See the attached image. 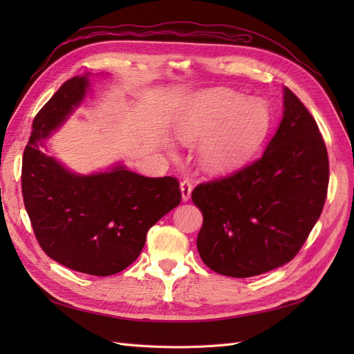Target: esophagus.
<instances>
[{
    "mask_svg": "<svg viewBox=\"0 0 354 354\" xmlns=\"http://www.w3.org/2000/svg\"><path fill=\"white\" fill-rule=\"evenodd\" d=\"M192 189H194V186H192V181H189V180H183V181H181V183H180L181 199H183V202H186V201L190 199Z\"/></svg>",
    "mask_w": 354,
    "mask_h": 354,
    "instance_id": "esophagus-1",
    "label": "esophagus"
}]
</instances>
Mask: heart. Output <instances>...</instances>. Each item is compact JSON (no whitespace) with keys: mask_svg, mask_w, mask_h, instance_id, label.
<instances>
[{"mask_svg":"<svg viewBox=\"0 0 354 354\" xmlns=\"http://www.w3.org/2000/svg\"><path fill=\"white\" fill-rule=\"evenodd\" d=\"M270 130V112L263 103L233 93H216L190 106L176 124L181 143L203 142L199 162L209 173L238 169L257 153ZM173 155V151H169Z\"/></svg>","mask_w":354,"mask_h":354,"instance_id":"obj_1","label":"heart"}]
</instances>
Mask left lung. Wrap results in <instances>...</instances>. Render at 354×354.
Wrapping results in <instances>:
<instances>
[{"label":"left lung","instance_id":"8db88e82","mask_svg":"<svg viewBox=\"0 0 354 354\" xmlns=\"http://www.w3.org/2000/svg\"><path fill=\"white\" fill-rule=\"evenodd\" d=\"M328 152L313 116L283 87V115L260 159L192 192L196 246L211 270L251 277L291 261L324 209Z\"/></svg>","mask_w":354,"mask_h":354}]
</instances>
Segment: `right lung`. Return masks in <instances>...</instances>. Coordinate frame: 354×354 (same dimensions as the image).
<instances>
[{
  "label": "right lung",
  "instance_id": "right-lung-1",
  "mask_svg": "<svg viewBox=\"0 0 354 354\" xmlns=\"http://www.w3.org/2000/svg\"><path fill=\"white\" fill-rule=\"evenodd\" d=\"M93 73L66 81L32 124L22 192L38 243L62 266L94 276L124 270L140 255L147 230L176 208L174 177H145L124 164L78 174L48 155V138L91 91Z\"/></svg>",
  "mask_w": 354,
  "mask_h": 354
}]
</instances>
